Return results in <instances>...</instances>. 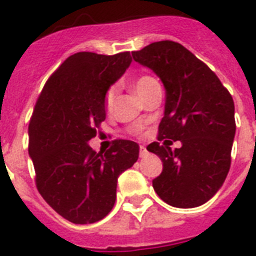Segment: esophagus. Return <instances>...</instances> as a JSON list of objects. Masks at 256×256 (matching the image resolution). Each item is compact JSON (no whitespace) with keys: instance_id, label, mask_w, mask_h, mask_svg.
<instances>
[{"instance_id":"esophagus-1","label":"esophagus","mask_w":256,"mask_h":256,"mask_svg":"<svg viewBox=\"0 0 256 256\" xmlns=\"http://www.w3.org/2000/svg\"><path fill=\"white\" fill-rule=\"evenodd\" d=\"M148 154V150H146V148L144 146H140V156H144Z\"/></svg>"}]
</instances>
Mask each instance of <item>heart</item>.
I'll return each mask as SVG.
<instances>
[{
  "mask_svg": "<svg viewBox=\"0 0 256 256\" xmlns=\"http://www.w3.org/2000/svg\"><path fill=\"white\" fill-rule=\"evenodd\" d=\"M156 88H160V84L156 81V78L152 77V76H140L138 80L134 84V88H136V94L140 96V100L148 96V92H152ZM116 92H118V88L116 85L110 86L106 92V96H104V108L106 110H112V104H114V100H116ZM138 132V130H136Z\"/></svg>",
  "mask_w": 256,
  "mask_h": 256,
  "instance_id": "1",
  "label": "heart"
}]
</instances>
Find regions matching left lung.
I'll return each mask as SVG.
<instances>
[{
	"label": "left lung",
	"instance_id": "1",
	"mask_svg": "<svg viewBox=\"0 0 256 256\" xmlns=\"http://www.w3.org/2000/svg\"><path fill=\"white\" fill-rule=\"evenodd\" d=\"M132 54L166 90L158 128V140L164 142L148 146L164 162L152 187L170 206H200L216 194L230 170L236 128L232 96L214 72L178 42H152ZM175 140L182 146L171 150Z\"/></svg>",
	"mask_w": 256,
	"mask_h": 256
}]
</instances>
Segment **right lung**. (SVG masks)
Instances as JSON below:
<instances>
[{"label": "right lung", "mask_w": 256, "mask_h": 256, "mask_svg": "<svg viewBox=\"0 0 256 256\" xmlns=\"http://www.w3.org/2000/svg\"><path fill=\"white\" fill-rule=\"evenodd\" d=\"M132 64L128 52H81L54 72L29 124V156L42 198L76 224L104 219L114 207L120 174L136 164L140 146L116 140L104 152L88 140L106 118L104 96Z\"/></svg>", "instance_id": "1"}]
</instances>
